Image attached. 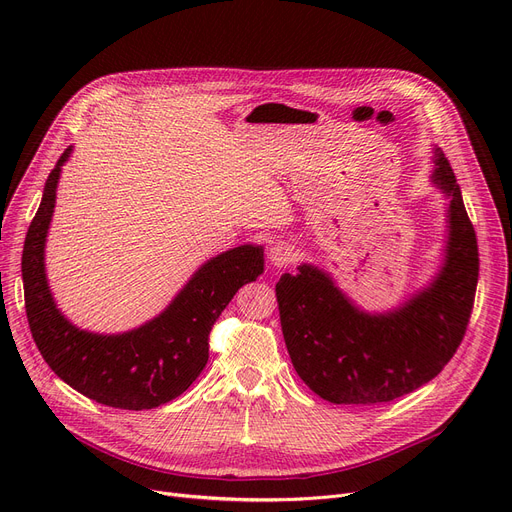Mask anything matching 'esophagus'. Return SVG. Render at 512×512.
<instances>
[{"label":"esophagus","mask_w":512,"mask_h":512,"mask_svg":"<svg viewBox=\"0 0 512 512\" xmlns=\"http://www.w3.org/2000/svg\"><path fill=\"white\" fill-rule=\"evenodd\" d=\"M267 259L276 267H288L297 261V249L288 245V242H276V245H272L270 253H267Z\"/></svg>","instance_id":"34e87169"}]
</instances>
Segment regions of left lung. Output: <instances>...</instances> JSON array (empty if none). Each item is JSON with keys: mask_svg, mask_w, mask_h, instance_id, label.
<instances>
[{"mask_svg": "<svg viewBox=\"0 0 512 512\" xmlns=\"http://www.w3.org/2000/svg\"><path fill=\"white\" fill-rule=\"evenodd\" d=\"M434 182L450 197L448 255L436 282L388 315L355 309L313 265L276 284L280 324L299 378L334 405H380L444 369L463 342L479 278V251L461 188L442 151Z\"/></svg>", "mask_w": 512, "mask_h": 512, "instance_id": "left-lung-1", "label": "left lung"}]
</instances>
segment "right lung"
Listing matches in <instances>:
<instances>
[{
	"label": "right lung",
	"instance_id": "add662e5",
	"mask_svg": "<svg viewBox=\"0 0 512 512\" xmlns=\"http://www.w3.org/2000/svg\"><path fill=\"white\" fill-rule=\"evenodd\" d=\"M66 149L47 176L24 238V307L45 363L76 392L105 407L143 411L180 396L209 359V332L236 290L263 272V249L245 245L207 261L174 303L139 330L101 336L74 328L56 309L45 280L43 247L56 205Z\"/></svg>",
	"mask_w": 512,
	"mask_h": 512
}]
</instances>
